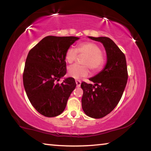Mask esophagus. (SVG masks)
Here are the masks:
<instances>
[{
    "instance_id": "34e87169",
    "label": "esophagus",
    "mask_w": 151,
    "mask_h": 151,
    "mask_svg": "<svg viewBox=\"0 0 151 151\" xmlns=\"http://www.w3.org/2000/svg\"><path fill=\"white\" fill-rule=\"evenodd\" d=\"M76 86H77V87H80L81 85V81L79 80H76Z\"/></svg>"
}]
</instances>
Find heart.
I'll list each match as a JSON object with an SVG mask.
<instances>
[{"label":"heart","mask_w":151,"mask_h":151,"mask_svg":"<svg viewBox=\"0 0 151 151\" xmlns=\"http://www.w3.org/2000/svg\"><path fill=\"white\" fill-rule=\"evenodd\" d=\"M78 53L85 55L83 64L84 65H74L68 68V74L70 77L79 79L87 76L90 70L97 72L100 70L105 63V57L102 52L101 48L93 42H84L80 43L76 49L69 47L66 51L65 60L68 63H73L78 57Z\"/></svg>","instance_id":"heart-1"}]
</instances>
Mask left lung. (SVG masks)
I'll list each match as a JSON object with an SVG mask.
<instances>
[{
  "label": "left lung",
  "instance_id": "left-lung-1",
  "mask_svg": "<svg viewBox=\"0 0 151 151\" xmlns=\"http://www.w3.org/2000/svg\"><path fill=\"white\" fill-rule=\"evenodd\" d=\"M89 38L103 43L107 63L100 73L89 79L94 85L82 82V108L87 116L101 119L109 114L121 100L128 79L127 61L124 53L111 39Z\"/></svg>",
  "mask_w": 151,
  "mask_h": 151
}]
</instances>
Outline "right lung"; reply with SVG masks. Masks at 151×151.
I'll use <instances>...</instances> for the list:
<instances>
[{
	"label": "right lung",
	"mask_w": 151,
	"mask_h": 151,
	"mask_svg": "<svg viewBox=\"0 0 151 151\" xmlns=\"http://www.w3.org/2000/svg\"><path fill=\"white\" fill-rule=\"evenodd\" d=\"M78 39L48 36L28 54L23 72L24 87L30 103L43 116L54 117L62 113L76 87L73 78L58 82L66 73V51Z\"/></svg>",
	"instance_id": "right-lung-1"
}]
</instances>
